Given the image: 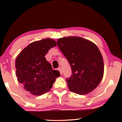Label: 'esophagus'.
I'll return each instance as SVG.
<instances>
[{"label":"esophagus","mask_w":122,"mask_h":122,"mask_svg":"<svg viewBox=\"0 0 122 122\" xmlns=\"http://www.w3.org/2000/svg\"><path fill=\"white\" fill-rule=\"evenodd\" d=\"M58 71H59L60 74H62L63 71H62V69H61V67H59V68H58Z\"/></svg>","instance_id":"esophagus-1"}]
</instances>
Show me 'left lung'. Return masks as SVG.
I'll list each match as a JSON object with an SVG mask.
<instances>
[{"instance_id": "left-lung-1", "label": "left lung", "mask_w": 122, "mask_h": 122, "mask_svg": "<svg viewBox=\"0 0 122 122\" xmlns=\"http://www.w3.org/2000/svg\"><path fill=\"white\" fill-rule=\"evenodd\" d=\"M56 43L71 67L72 74L66 79L69 89L81 95L93 91L104 73L103 57L96 45L78 36L63 37Z\"/></svg>"}]
</instances>
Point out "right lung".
I'll list each match as a JSON object with an SVG mask.
<instances>
[{"mask_svg":"<svg viewBox=\"0 0 122 122\" xmlns=\"http://www.w3.org/2000/svg\"><path fill=\"white\" fill-rule=\"evenodd\" d=\"M56 46L54 40L47 38L34 41L25 48L15 60L16 76L26 91L41 96L50 91L58 71L52 69L45 56L51 48Z\"/></svg>","mask_w":122,"mask_h":122,"instance_id":"obj_1","label":"right lung"}]
</instances>
